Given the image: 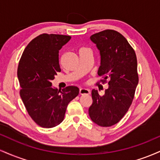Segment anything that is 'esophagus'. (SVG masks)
<instances>
[{
  "mask_svg": "<svg viewBox=\"0 0 160 160\" xmlns=\"http://www.w3.org/2000/svg\"><path fill=\"white\" fill-rule=\"evenodd\" d=\"M80 95H89V94H90V91H89V89H85V88H80Z\"/></svg>",
  "mask_w": 160,
  "mask_h": 160,
  "instance_id": "34e87169",
  "label": "esophagus"
}]
</instances>
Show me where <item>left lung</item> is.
Returning a JSON list of instances; mask_svg holds the SVG:
<instances>
[{
    "label": "left lung",
    "instance_id": "left-lung-1",
    "mask_svg": "<svg viewBox=\"0 0 160 160\" xmlns=\"http://www.w3.org/2000/svg\"><path fill=\"white\" fill-rule=\"evenodd\" d=\"M90 39L100 52L101 82L108 81L109 86L103 95L92 89L89 114L95 123L108 127L117 124L132 103L138 83L136 55L127 40L114 30L96 33Z\"/></svg>",
    "mask_w": 160,
    "mask_h": 160
}]
</instances>
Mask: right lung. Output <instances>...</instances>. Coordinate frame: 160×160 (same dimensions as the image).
<instances>
[{
    "mask_svg": "<svg viewBox=\"0 0 160 160\" xmlns=\"http://www.w3.org/2000/svg\"><path fill=\"white\" fill-rule=\"evenodd\" d=\"M71 38L62 34H40L28 44L19 60L20 96L29 116L43 128L61 123L68 104L79 94L77 86L59 91L52 87L51 82L61 71L58 52Z\"/></svg>",
    "mask_w": 160,
    "mask_h": 160,
    "instance_id": "obj_1",
    "label": "right lung"
}]
</instances>
